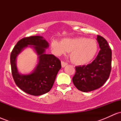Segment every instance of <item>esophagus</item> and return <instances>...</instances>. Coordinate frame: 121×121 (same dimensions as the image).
<instances>
[{
	"label": "esophagus",
	"mask_w": 121,
	"mask_h": 121,
	"mask_svg": "<svg viewBox=\"0 0 121 121\" xmlns=\"http://www.w3.org/2000/svg\"><path fill=\"white\" fill-rule=\"evenodd\" d=\"M66 65H67V63H66V62L64 61H61V66L62 68L65 67Z\"/></svg>",
	"instance_id": "1"
}]
</instances>
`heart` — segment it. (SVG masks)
<instances>
[{
	"instance_id": "heart-1",
	"label": "heart",
	"mask_w": 121,
	"mask_h": 121,
	"mask_svg": "<svg viewBox=\"0 0 121 121\" xmlns=\"http://www.w3.org/2000/svg\"><path fill=\"white\" fill-rule=\"evenodd\" d=\"M51 48L57 55L70 52V60L77 65H85L91 61L98 51L96 41L84 37L65 38L61 42L53 40L51 42Z\"/></svg>"
}]
</instances>
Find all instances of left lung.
<instances>
[{
  "label": "left lung",
  "mask_w": 121,
  "mask_h": 121,
  "mask_svg": "<svg viewBox=\"0 0 121 121\" xmlns=\"http://www.w3.org/2000/svg\"><path fill=\"white\" fill-rule=\"evenodd\" d=\"M101 50L95 60L87 65L76 66L72 78L79 91L88 92L99 88L106 82L112 69V50L105 39L97 35Z\"/></svg>",
  "instance_id": "left-lung-1"
}]
</instances>
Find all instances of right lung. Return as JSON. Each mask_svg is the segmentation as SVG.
Returning <instances> with one entry per match:
<instances>
[{
	"label": "right lung",
	"mask_w": 121,
	"mask_h": 121,
	"mask_svg": "<svg viewBox=\"0 0 121 121\" xmlns=\"http://www.w3.org/2000/svg\"><path fill=\"white\" fill-rule=\"evenodd\" d=\"M28 45H33L39 55V62L30 74L22 75L18 72L16 65L17 55ZM49 45L40 36L24 37L19 40L12 49L10 56L12 77L20 89L33 95H40L51 91L58 72L61 68L60 60L53 55L45 53Z\"/></svg>",
	"instance_id": "1"
}]
</instances>
